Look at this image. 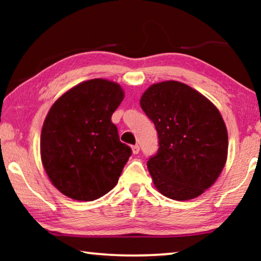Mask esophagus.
Masks as SVG:
<instances>
[{"mask_svg": "<svg viewBox=\"0 0 261 261\" xmlns=\"http://www.w3.org/2000/svg\"><path fill=\"white\" fill-rule=\"evenodd\" d=\"M140 151V147L138 146V145H135V146H132V153L134 154H138Z\"/></svg>", "mask_w": 261, "mask_h": 261, "instance_id": "obj_1", "label": "esophagus"}]
</instances>
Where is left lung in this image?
Listing matches in <instances>:
<instances>
[{"label": "left lung", "instance_id": "left-lung-1", "mask_svg": "<svg viewBox=\"0 0 261 261\" xmlns=\"http://www.w3.org/2000/svg\"><path fill=\"white\" fill-rule=\"evenodd\" d=\"M140 107L159 135L147 168L158 191L174 200L193 199L211 188L228 154V132L219 109L183 83L149 86Z\"/></svg>", "mask_w": 261, "mask_h": 261}]
</instances>
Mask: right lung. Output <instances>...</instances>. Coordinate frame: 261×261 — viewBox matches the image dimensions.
Wrapping results in <instances>:
<instances>
[{
	"instance_id": "right-lung-1",
	"label": "right lung",
	"mask_w": 261,
	"mask_h": 261,
	"mask_svg": "<svg viewBox=\"0 0 261 261\" xmlns=\"http://www.w3.org/2000/svg\"><path fill=\"white\" fill-rule=\"evenodd\" d=\"M123 98L118 84L95 78L70 88L51 106L41 130V161L64 196L92 201L117 184L132 153L112 122Z\"/></svg>"
}]
</instances>
